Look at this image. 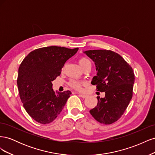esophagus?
<instances>
[{"instance_id":"esophagus-1","label":"esophagus","mask_w":155,"mask_h":155,"mask_svg":"<svg viewBox=\"0 0 155 155\" xmlns=\"http://www.w3.org/2000/svg\"><path fill=\"white\" fill-rule=\"evenodd\" d=\"M77 94H78L79 96H81V97H83V98L87 97V95L85 94H82V93H79V92H77Z\"/></svg>"}]
</instances>
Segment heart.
<instances>
[{"instance_id": "heart-1", "label": "heart", "mask_w": 155, "mask_h": 155, "mask_svg": "<svg viewBox=\"0 0 155 155\" xmlns=\"http://www.w3.org/2000/svg\"><path fill=\"white\" fill-rule=\"evenodd\" d=\"M79 66L81 67V68L83 69L84 67H85L87 65L91 64L90 61H89L87 58H81L79 59ZM69 85L70 87H72V88L77 89V90H81L83 83L79 81L78 80H76V79H72V80H70L69 82Z\"/></svg>"}]
</instances>
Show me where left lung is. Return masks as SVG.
Listing matches in <instances>:
<instances>
[{"instance_id":"left-lung-1","label":"left lung","mask_w":155,"mask_h":155,"mask_svg":"<svg viewBox=\"0 0 155 155\" xmlns=\"http://www.w3.org/2000/svg\"><path fill=\"white\" fill-rule=\"evenodd\" d=\"M95 63L97 71L91 84L96 91L105 92V97H97V104L90 110L98 122H115L123 115L133 97L134 74L125 59L113 51L93 50L84 51Z\"/></svg>"}]
</instances>
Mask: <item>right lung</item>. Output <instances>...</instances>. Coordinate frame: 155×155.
Instances as JSON below:
<instances>
[{"label": "right lung", "mask_w": 155, "mask_h": 155, "mask_svg": "<svg viewBox=\"0 0 155 155\" xmlns=\"http://www.w3.org/2000/svg\"><path fill=\"white\" fill-rule=\"evenodd\" d=\"M78 49L56 46L40 48L31 51L21 63L17 81L20 98L28 114L38 123L53 121L72 94L70 91L55 92L51 81Z\"/></svg>", "instance_id": "right-lung-1"}]
</instances>
